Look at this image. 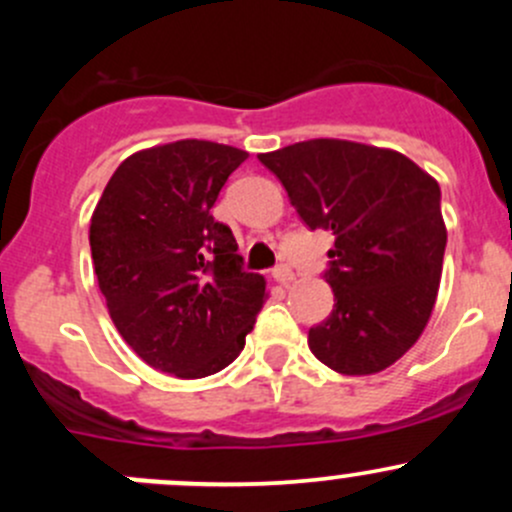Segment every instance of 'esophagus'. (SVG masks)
Instances as JSON below:
<instances>
[{"instance_id":"1","label":"esophagus","mask_w":512,"mask_h":512,"mask_svg":"<svg viewBox=\"0 0 512 512\" xmlns=\"http://www.w3.org/2000/svg\"><path fill=\"white\" fill-rule=\"evenodd\" d=\"M272 277H275L277 282H280V285H292L294 282V272H292V267L289 265H277L275 270H272Z\"/></svg>"}]
</instances>
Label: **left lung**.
I'll return each instance as SVG.
<instances>
[{"label":"left lung","instance_id":"8db88e82","mask_svg":"<svg viewBox=\"0 0 512 512\" xmlns=\"http://www.w3.org/2000/svg\"><path fill=\"white\" fill-rule=\"evenodd\" d=\"M309 230H332L334 309L309 349L347 376L379 374L418 342L446 250L441 188L404 153L312 138L257 156Z\"/></svg>","mask_w":512,"mask_h":512}]
</instances>
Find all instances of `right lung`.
Listing matches in <instances>:
<instances>
[{"label": "right lung", "mask_w": 512, "mask_h": 512, "mask_svg": "<svg viewBox=\"0 0 512 512\" xmlns=\"http://www.w3.org/2000/svg\"><path fill=\"white\" fill-rule=\"evenodd\" d=\"M247 151L185 141L123 160L91 215L98 289L118 334L178 379L237 359L265 304V277L242 270L232 230L210 215Z\"/></svg>", "instance_id": "add662e5"}]
</instances>
